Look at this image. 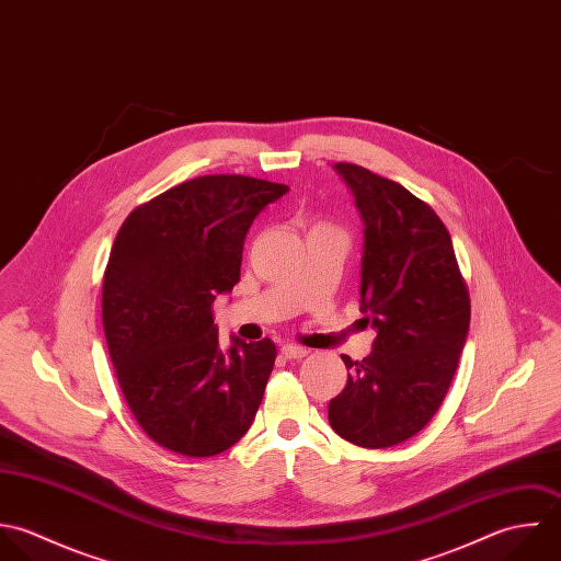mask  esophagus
<instances>
[{
	"label": "esophagus",
	"instance_id": "1",
	"mask_svg": "<svg viewBox=\"0 0 561 561\" xmlns=\"http://www.w3.org/2000/svg\"><path fill=\"white\" fill-rule=\"evenodd\" d=\"M280 355H283L285 359H302V357H307V348L296 346V344H285V346L280 348Z\"/></svg>",
	"mask_w": 561,
	"mask_h": 561
}]
</instances>
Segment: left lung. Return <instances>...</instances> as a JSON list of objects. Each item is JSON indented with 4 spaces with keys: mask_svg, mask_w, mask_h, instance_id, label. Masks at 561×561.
<instances>
[{
    "mask_svg": "<svg viewBox=\"0 0 561 561\" xmlns=\"http://www.w3.org/2000/svg\"><path fill=\"white\" fill-rule=\"evenodd\" d=\"M364 221L362 311L373 353L342 357L346 387L329 402L337 435L387 448L422 431L439 409L470 327V298L453 241L435 210L393 181L337 163Z\"/></svg>",
    "mask_w": 561,
    "mask_h": 561,
    "instance_id": "8db88e82",
    "label": "left lung"
}]
</instances>
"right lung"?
Instances as JSON below:
<instances>
[{"label":"right lung","mask_w":561,"mask_h":561,"mask_svg":"<svg viewBox=\"0 0 561 561\" xmlns=\"http://www.w3.org/2000/svg\"><path fill=\"white\" fill-rule=\"evenodd\" d=\"M287 191L202 176L139 206L117 232L102 289L111 362L141 428L174 453L219 455L256 415L276 346L230 335L221 348L210 309L239 280L252 221Z\"/></svg>","instance_id":"right-lung-1"}]
</instances>
